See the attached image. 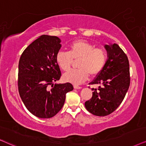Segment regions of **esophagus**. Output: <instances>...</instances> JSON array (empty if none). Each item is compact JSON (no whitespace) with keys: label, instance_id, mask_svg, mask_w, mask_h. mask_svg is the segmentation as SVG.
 <instances>
[{"label":"esophagus","instance_id":"obj_1","mask_svg":"<svg viewBox=\"0 0 146 146\" xmlns=\"http://www.w3.org/2000/svg\"><path fill=\"white\" fill-rule=\"evenodd\" d=\"M73 87H74L75 89H81V88H82V87L78 86V85H76V84H75L74 86H73Z\"/></svg>","mask_w":146,"mask_h":146}]
</instances>
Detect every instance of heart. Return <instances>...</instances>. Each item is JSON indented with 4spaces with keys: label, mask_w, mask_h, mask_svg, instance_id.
I'll return each mask as SVG.
<instances>
[{
    "label": "heart",
    "mask_w": 146,
    "mask_h": 146,
    "mask_svg": "<svg viewBox=\"0 0 146 146\" xmlns=\"http://www.w3.org/2000/svg\"><path fill=\"white\" fill-rule=\"evenodd\" d=\"M107 52L84 40L75 41L69 46V51H59L56 55V62L60 69L67 71L73 62L77 61L78 69L71 70L63 75L64 81L81 84L89 77L98 75L106 64Z\"/></svg>",
    "instance_id": "b5f03b06"
}]
</instances>
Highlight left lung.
<instances>
[{
  "label": "left lung",
  "instance_id": "8db88e82",
  "mask_svg": "<svg viewBox=\"0 0 146 146\" xmlns=\"http://www.w3.org/2000/svg\"><path fill=\"white\" fill-rule=\"evenodd\" d=\"M108 60L102 71L89 84L100 85L92 88V97L85 102L90 113L104 117L114 112L123 102L130 85L129 63L126 54L117 44L105 45Z\"/></svg>",
  "mask_w": 146,
  "mask_h": 146
}]
</instances>
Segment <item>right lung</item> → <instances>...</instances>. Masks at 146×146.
I'll return each instance as SVG.
<instances>
[{
    "label": "right lung",
    "mask_w": 146,
    "mask_h": 146,
    "mask_svg": "<svg viewBox=\"0 0 146 146\" xmlns=\"http://www.w3.org/2000/svg\"><path fill=\"white\" fill-rule=\"evenodd\" d=\"M60 47L58 37L42 35L20 57L18 90L27 109L37 117L56 115L63 106L66 94L73 90L71 83L53 84L61 76L56 62Z\"/></svg>",
    "instance_id": "obj_1"
}]
</instances>
